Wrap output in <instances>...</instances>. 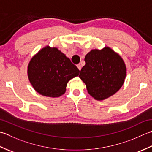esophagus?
Wrapping results in <instances>:
<instances>
[{"mask_svg":"<svg viewBox=\"0 0 152 152\" xmlns=\"http://www.w3.org/2000/svg\"><path fill=\"white\" fill-rule=\"evenodd\" d=\"M77 68H78V69H79V70L80 71V69H81V66H80V64L77 65Z\"/></svg>","mask_w":152,"mask_h":152,"instance_id":"obj_1","label":"esophagus"}]
</instances>
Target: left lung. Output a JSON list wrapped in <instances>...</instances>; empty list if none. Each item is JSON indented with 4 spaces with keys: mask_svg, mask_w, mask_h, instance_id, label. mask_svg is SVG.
Listing matches in <instances>:
<instances>
[{
    "mask_svg": "<svg viewBox=\"0 0 152 152\" xmlns=\"http://www.w3.org/2000/svg\"><path fill=\"white\" fill-rule=\"evenodd\" d=\"M85 61L79 77L95 100H106L121 88L126 78V65L121 56L109 46L91 50Z\"/></svg>",
    "mask_w": 152,
    "mask_h": 152,
    "instance_id": "obj_1",
    "label": "left lung"
}]
</instances>
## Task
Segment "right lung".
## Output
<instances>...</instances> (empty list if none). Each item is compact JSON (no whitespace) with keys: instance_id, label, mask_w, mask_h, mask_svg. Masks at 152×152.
Masks as SVG:
<instances>
[{"instance_id":"add662e5","label":"right lung","mask_w":152,"mask_h":152,"mask_svg":"<svg viewBox=\"0 0 152 152\" xmlns=\"http://www.w3.org/2000/svg\"><path fill=\"white\" fill-rule=\"evenodd\" d=\"M79 70L56 47L41 48L29 61L27 76L36 92L57 98L65 94L67 83L79 75Z\"/></svg>"}]
</instances>
